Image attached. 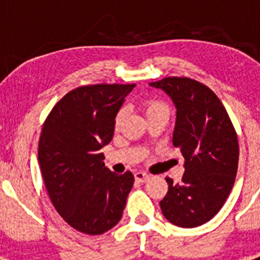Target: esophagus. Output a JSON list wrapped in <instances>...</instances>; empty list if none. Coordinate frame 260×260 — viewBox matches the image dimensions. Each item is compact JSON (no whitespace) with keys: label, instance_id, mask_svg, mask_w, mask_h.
Segmentation results:
<instances>
[{"label":"esophagus","instance_id":"obj_1","mask_svg":"<svg viewBox=\"0 0 260 260\" xmlns=\"http://www.w3.org/2000/svg\"><path fill=\"white\" fill-rule=\"evenodd\" d=\"M134 177L138 182H142V183L147 182V181L150 180V174L144 173V172H137V173L134 174Z\"/></svg>","mask_w":260,"mask_h":260}]
</instances>
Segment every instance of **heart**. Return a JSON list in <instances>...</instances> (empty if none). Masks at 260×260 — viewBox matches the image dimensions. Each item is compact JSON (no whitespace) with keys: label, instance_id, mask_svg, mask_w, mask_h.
<instances>
[{"label":"heart","instance_id":"obj_1","mask_svg":"<svg viewBox=\"0 0 260 260\" xmlns=\"http://www.w3.org/2000/svg\"><path fill=\"white\" fill-rule=\"evenodd\" d=\"M143 108H144V113H146L147 118H148L150 116H153V114H157V113H169L167 105H165L162 102H160V100H157V99H153V98L144 100ZM123 117H125V110L119 109L118 112H117L116 117H114V125H116V127H118V126L121 125Z\"/></svg>","mask_w":260,"mask_h":260}]
</instances>
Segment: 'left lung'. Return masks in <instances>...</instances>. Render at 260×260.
Wrapping results in <instances>:
<instances>
[{
	"mask_svg": "<svg viewBox=\"0 0 260 260\" xmlns=\"http://www.w3.org/2000/svg\"><path fill=\"white\" fill-rule=\"evenodd\" d=\"M150 86L165 91L177 108L173 146L185 157L180 183L167 177L162 215L181 228L210 221L232 191L238 168L237 133L212 89L198 80L168 77Z\"/></svg>",
	"mask_w": 260,
	"mask_h": 260,
	"instance_id": "left-lung-1",
	"label": "left lung"
}]
</instances>
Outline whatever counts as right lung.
I'll return each instance as SVG.
<instances>
[{
	"label": "right lung",
	"instance_id": "1",
	"mask_svg": "<svg viewBox=\"0 0 260 260\" xmlns=\"http://www.w3.org/2000/svg\"><path fill=\"white\" fill-rule=\"evenodd\" d=\"M135 84L82 86L50 110L39 141V164L48 195L61 217L82 233L103 234L122 217L134 183L116 174L102 148L114 134V117Z\"/></svg>",
	"mask_w": 260,
	"mask_h": 260
}]
</instances>
